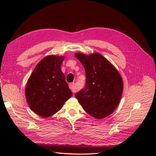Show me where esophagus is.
<instances>
[{
    "instance_id": "esophagus-1",
    "label": "esophagus",
    "mask_w": 156,
    "mask_h": 156,
    "mask_svg": "<svg viewBox=\"0 0 156 156\" xmlns=\"http://www.w3.org/2000/svg\"><path fill=\"white\" fill-rule=\"evenodd\" d=\"M69 87L70 88V90L72 92H76V88H75V84L74 82H72V83L69 84Z\"/></svg>"
}]
</instances>
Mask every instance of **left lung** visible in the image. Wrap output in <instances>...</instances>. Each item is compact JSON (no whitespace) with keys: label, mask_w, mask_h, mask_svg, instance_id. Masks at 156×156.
I'll return each instance as SVG.
<instances>
[{"label":"left lung","mask_w":156,"mask_h":156,"mask_svg":"<svg viewBox=\"0 0 156 156\" xmlns=\"http://www.w3.org/2000/svg\"><path fill=\"white\" fill-rule=\"evenodd\" d=\"M86 73L85 87L75 94L84 110L97 119L111 115L121 100L122 78L116 68L99 54H75Z\"/></svg>","instance_id":"1"}]
</instances>
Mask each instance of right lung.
Masks as SVG:
<instances>
[{
  "label": "right lung",
  "mask_w": 156,
  "mask_h": 156,
  "mask_svg": "<svg viewBox=\"0 0 156 156\" xmlns=\"http://www.w3.org/2000/svg\"><path fill=\"white\" fill-rule=\"evenodd\" d=\"M62 56L49 55L39 62L29 77L25 96L32 111L42 117L60 110L72 96L61 70Z\"/></svg>",
  "instance_id": "right-lung-1"
}]
</instances>
